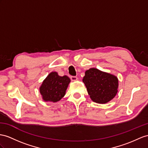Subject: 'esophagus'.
Segmentation results:
<instances>
[{
    "instance_id": "esophagus-1",
    "label": "esophagus",
    "mask_w": 148,
    "mask_h": 148,
    "mask_svg": "<svg viewBox=\"0 0 148 148\" xmlns=\"http://www.w3.org/2000/svg\"><path fill=\"white\" fill-rule=\"evenodd\" d=\"M71 79L72 81H76L77 80V77L76 76H71Z\"/></svg>"
}]
</instances>
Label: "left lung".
Instances as JSON below:
<instances>
[{"instance_id": "left-lung-1", "label": "left lung", "mask_w": 148, "mask_h": 148, "mask_svg": "<svg viewBox=\"0 0 148 148\" xmlns=\"http://www.w3.org/2000/svg\"><path fill=\"white\" fill-rule=\"evenodd\" d=\"M82 81L90 99L98 104L108 103L118 91L119 81L116 75L96 68L87 70Z\"/></svg>"}]
</instances>
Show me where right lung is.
<instances>
[{
  "mask_svg": "<svg viewBox=\"0 0 148 148\" xmlns=\"http://www.w3.org/2000/svg\"><path fill=\"white\" fill-rule=\"evenodd\" d=\"M71 79L67 75L60 76L57 72H51L39 88L43 101L57 103L65 96Z\"/></svg>",
  "mask_w": 148,
  "mask_h": 148,
  "instance_id": "obj_1",
  "label": "right lung"
}]
</instances>
